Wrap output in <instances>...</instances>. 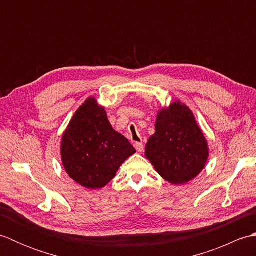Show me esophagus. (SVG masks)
I'll use <instances>...</instances> for the list:
<instances>
[{
  "mask_svg": "<svg viewBox=\"0 0 256 256\" xmlns=\"http://www.w3.org/2000/svg\"><path fill=\"white\" fill-rule=\"evenodd\" d=\"M134 148H136V150L138 152V153H142V152L144 150V145L142 144V143H138V142H136L134 144Z\"/></svg>",
  "mask_w": 256,
  "mask_h": 256,
  "instance_id": "1",
  "label": "esophagus"
}]
</instances>
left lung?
Segmentation results:
<instances>
[{
    "label": "left lung",
    "instance_id": "left-lung-1",
    "mask_svg": "<svg viewBox=\"0 0 256 256\" xmlns=\"http://www.w3.org/2000/svg\"><path fill=\"white\" fill-rule=\"evenodd\" d=\"M145 156L160 175L172 184H184L199 175L209 156L204 135L192 110L180 101L158 112L155 134Z\"/></svg>",
    "mask_w": 256,
    "mask_h": 256
}]
</instances>
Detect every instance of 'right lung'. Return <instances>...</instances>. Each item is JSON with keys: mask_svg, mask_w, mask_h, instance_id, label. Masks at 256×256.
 <instances>
[{"mask_svg": "<svg viewBox=\"0 0 256 256\" xmlns=\"http://www.w3.org/2000/svg\"><path fill=\"white\" fill-rule=\"evenodd\" d=\"M60 152L70 178L82 187L99 189L116 177L120 166L136 150L114 131L104 108L88 98L70 120Z\"/></svg>", "mask_w": 256, "mask_h": 256, "instance_id": "1", "label": "right lung"}]
</instances>
